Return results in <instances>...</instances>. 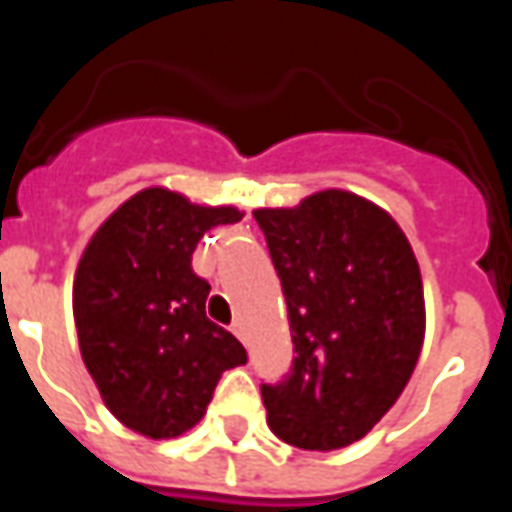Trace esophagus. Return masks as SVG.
Wrapping results in <instances>:
<instances>
[{
    "instance_id": "1",
    "label": "esophagus",
    "mask_w": 512,
    "mask_h": 512,
    "mask_svg": "<svg viewBox=\"0 0 512 512\" xmlns=\"http://www.w3.org/2000/svg\"><path fill=\"white\" fill-rule=\"evenodd\" d=\"M233 334L241 340V343H246V326L241 321H235L233 323Z\"/></svg>"
}]
</instances>
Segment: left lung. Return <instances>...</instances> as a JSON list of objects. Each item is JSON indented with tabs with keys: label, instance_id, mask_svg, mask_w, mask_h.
Wrapping results in <instances>:
<instances>
[{
	"label": "left lung",
	"instance_id": "1",
	"mask_svg": "<svg viewBox=\"0 0 512 512\" xmlns=\"http://www.w3.org/2000/svg\"><path fill=\"white\" fill-rule=\"evenodd\" d=\"M252 216L296 351L285 381L260 386L268 428L299 450H343L395 406L417 367L425 293L414 249L381 205L345 189Z\"/></svg>",
	"mask_w": 512,
	"mask_h": 512
}]
</instances>
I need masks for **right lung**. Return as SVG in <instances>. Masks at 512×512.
Wrapping results in <instances>:
<instances>
[{"instance_id": "obj_1", "label": "right lung", "mask_w": 512, "mask_h": 512, "mask_svg": "<svg viewBox=\"0 0 512 512\" xmlns=\"http://www.w3.org/2000/svg\"><path fill=\"white\" fill-rule=\"evenodd\" d=\"M244 219L235 205H197L150 186L128 197L84 246L73 321L106 408L145 439H175L208 411L244 345L208 321L211 285L191 271L202 235Z\"/></svg>"}]
</instances>
